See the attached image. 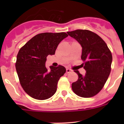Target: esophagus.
<instances>
[{
  "mask_svg": "<svg viewBox=\"0 0 124 124\" xmlns=\"http://www.w3.org/2000/svg\"><path fill=\"white\" fill-rule=\"evenodd\" d=\"M72 71V70H70V68H67V70H66V72H67V73H69V72H71Z\"/></svg>",
  "mask_w": 124,
  "mask_h": 124,
  "instance_id": "1",
  "label": "esophagus"
}]
</instances>
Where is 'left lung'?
Instances as JSON below:
<instances>
[{"label": "left lung", "mask_w": 124, "mask_h": 124, "mask_svg": "<svg viewBox=\"0 0 124 124\" xmlns=\"http://www.w3.org/2000/svg\"><path fill=\"white\" fill-rule=\"evenodd\" d=\"M82 47L81 59L86 73L82 75L74 71L78 78L72 83V89L78 96L89 98L102 89L111 71L112 55L106 42L96 33L88 30L67 32Z\"/></svg>", "instance_id": "1"}]
</instances>
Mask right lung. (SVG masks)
Returning <instances> with one entry per match:
<instances>
[{"label":"right lung","instance_id":"right-lung-1","mask_svg":"<svg viewBox=\"0 0 124 124\" xmlns=\"http://www.w3.org/2000/svg\"><path fill=\"white\" fill-rule=\"evenodd\" d=\"M68 36L65 32L39 33L20 49L16 71L24 91L32 98L44 100L56 93L57 82L66 68L59 65L48 69L46 62L47 56L54 54L59 44Z\"/></svg>","mask_w":124,"mask_h":124}]
</instances>
